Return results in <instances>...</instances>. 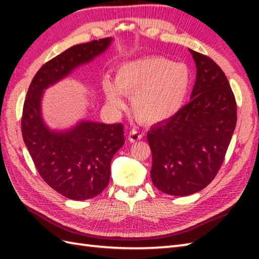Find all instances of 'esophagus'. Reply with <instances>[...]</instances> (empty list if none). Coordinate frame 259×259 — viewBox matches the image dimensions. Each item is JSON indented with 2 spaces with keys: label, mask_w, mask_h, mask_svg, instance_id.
I'll return each mask as SVG.
<instances>
[{
  "label": "esophagus",
  "mask_w": 259,
  "mask_h": 259,
  "mask_svg": "<svg viewBox=\"0 0 259 259\" xmlns=\"http://www.w3.org/2000/svg\"><path fill=\"white\" fill-rule=\"evenodd\" d=\"M128 138H129V141H130V142H137V141L141 140L142 135L139 133V131H137L136 129H133V130H131L130 133H129Z\"/></svg>",
  "instance_id": "obj_1"
}]
</instances>
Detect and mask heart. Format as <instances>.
Returning <instances> with one entry per match:
<instances>
[{
	"instance_id": "obj_1",
	"label": "heart",
	"mask_w": 259,
	"mask_h": 259,
	"mask_svg": "<svg viewBox=\"0 0 259 259\" xmlns=\"http://www.w3.org/2000/svg\"><path fill=\"white\" fill-rule=\"evenodd\" d=\"M190 71L161 56H149L121 64L114 83L103 80V91L110 104L122 108L121 95L131 97V111L147 124L171 119L184 107L190 89Z\"/></svg>"
}]
</instances>
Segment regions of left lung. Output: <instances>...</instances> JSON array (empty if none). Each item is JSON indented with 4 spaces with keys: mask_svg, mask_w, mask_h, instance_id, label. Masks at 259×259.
<instances>
[{
    "mask_svg": "<svg viewBox=\"0 0 259 259\" xmlns=\"http://www.w3.org/2000/svg\"><path fill=\"white\" fill-rule=\"evenodd\" d=\"M190 52L197 67L190 101L147 134L152 183L171 196L195 194L211 183L237 122V104L224 71L205 54Z\"/></svg>",
    "mask_w": 259,
    "mask_h": 259,
    "instance_id": "1",
    "label": "left lung"
}]
</instances>
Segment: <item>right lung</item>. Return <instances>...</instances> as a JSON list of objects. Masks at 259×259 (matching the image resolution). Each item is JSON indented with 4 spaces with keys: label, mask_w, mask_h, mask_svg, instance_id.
<instances>
[{
    "label": "right lung",
    "mask_w": 259,
    "mask_h": 259,
    "mask_svg": "<svg viewBox=\"0 0 259 259\" xmlns=\"http://www.w3.org/2000/svg\"><path fill=\"white\" fill-rule=\"evenodd\" d=\"M110 42L104 37L73 46L51 59L33 76L24 100V144L42 179L69 199H90L108 186L110 163L124 144L123 125L85 121L70 131L52 133L41 118V97L49 85L106 51Z\"/></svg>",
    "instance_id": "add662e5"
}]
</instances>
